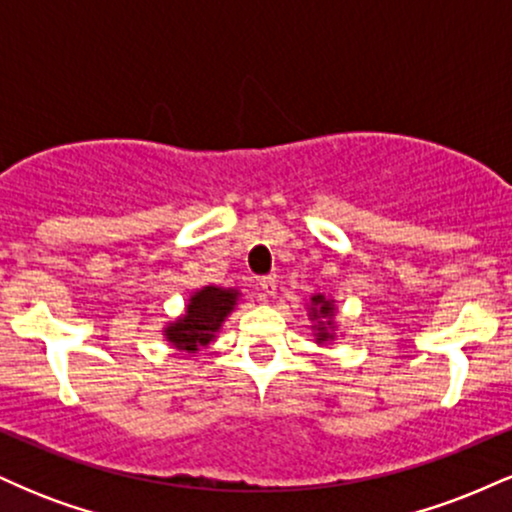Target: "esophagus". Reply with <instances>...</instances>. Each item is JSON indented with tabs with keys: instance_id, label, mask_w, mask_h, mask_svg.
I'll list each match as a JSON object with an SVG mask.
<instances>
[{
	"instance_id": "esophagus-1",
	"label": "esophagus",
	"mask_w": 512,
	"mask_h": 512,
	"mask_svg": "<svg viewBox=\"0 0 512 512\" xmlns=\"http://www.w3.org/2000/svg\"><path fill=\"white\" fill-rule=\"evenodd\" d=\"M260 291H262L264 298L274 296V293H276V279H274V276H262V279H260Z\"/></svg>"
}]
</instances>
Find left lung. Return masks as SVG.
I'll return each mask as SVG.
<instances>
[{"label":"left lung","mask_w":512,"mask_h":512,"mask_svg":"<svg viewBox=\"0 0 512 512\" xmlns=\"http://www.w3.org/2000/svg\"><path fill=\"white\" fill-rule=\"evenodd\" d=\"M313 320L315 317H330L332 313V303L327 301L325 296H313ZM317 337H320V342H327L330 339V334H327V330L322 325H317Z\"/></svg>","instance_id":"1"}]
</instances>
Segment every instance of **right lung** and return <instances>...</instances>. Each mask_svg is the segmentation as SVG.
Returning <instances> with one entry per match:
<instances>
[{
    "mask_svg": "<svg viewBox=\"0 0 512 512\" xmlns=\"http://www.w3.org/2000/svg\"><path fill=\"white\" fill-rule=\"evenodd\" d=\"M238 291H223L216 286H204L190 298L187 313L182 320L173 322L166 330L168 342H173L178 349L195 354L197 349L207 346L214 339V332L219 330L221 322L231 313L236 305Z\"/></svg>",
    "mask_w": 512,
    "mask_h": 512,
    "instance_id": "obj_1",
    "label": "right lung"
}]
</instances>
